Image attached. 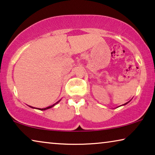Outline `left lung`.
Here are the masks:
<instances>
[{
    "instance_id": "obj_1",
    "label": "left lung",
    "mask_w": 155,
    "mask_h": 155,
    "mask_svg": "<svg viewBox=\"0 0 155 155\" xmlns=\"http://www.w3.org/2000/svg\"><path fill=\"white\" fill-rule=\"evenodd\" d=\"M127 104V103H126Z\"/></svg>"
}]
</instances>
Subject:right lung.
Returning <instances> with one entry per match:
<instances>
[{
    "instance_id": "add662e5",
    "label": "right lung",
    "mask_w": 155,
    "mask_h": 155,
    "mask_svg": "<svg viewBox=\"0 0 155 155\" xmlns=\"http://www.w3.org/2000/svg\"><path fill=\"white\" fill-rule=\"evenodd\" d=\"M58 103V102H57ZM55 104H54V105H52V106H50V107H46V108H44V109H40V110H46V109H50V108H51V107H54ZM31 108H33V107H31Z\"/></svg>"
}]
</instances>
